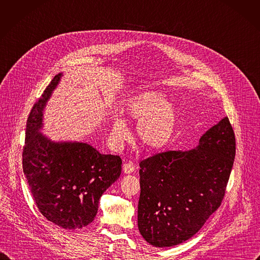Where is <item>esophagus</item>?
<instances>
[{"label": "esophagus", "instance_id": "esophagus-1", "mask_svg": "<svg viewBox=\"0 0 260 260\" xmlns=\"http://www.w3.org/2000/svg\"><path fill=\"white\" fill-rule=\"evenodd\" d=\"M136 169L135 165L133 162H127V163H124L123 164V171L125 172V174H132V172H134Z\"/></svg>", "mask_w": 260, "mask_h": 260}]
</instances>
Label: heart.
Instances as JSON below:
<instances>
[{
  "label": "heart",
  "instance_id": "1",
  "mask_svg": "<svg viewBox=\"0 0 260 260\" xmlns=\"http://www.w3.org/2000/svg\"><path fill=\"white\" fill-rule=\"evenodd\" d=\"M128 116L136 120L138 135L142 143L150 148L164 146L174 135L177 124V109L166 102V97L158 91L144 92L133 98L127 105ZM112 135L121 141L127 136L123 119L116 118L112 126Z\"/></svg>",
  "mask_w": 260,
  "mask_h": 260
}]
</instances>
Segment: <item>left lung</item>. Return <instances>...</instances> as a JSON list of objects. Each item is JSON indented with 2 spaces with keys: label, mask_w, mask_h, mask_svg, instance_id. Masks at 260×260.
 <instances>
[{
  "label": "left lung",
  "mask_w": 260,
  "mask_h": 260,
  "mask_svg": "<svg viewBox=\"0 0 260 260\" xmlns=\"http://www.w3.org/2000/svg\"><path fill=\"white\" fill-rule=\"evenodd\" d=\"M228 117L207 131L191 150H166L140 162L138 228L157 248L192 237L220 206L235 158Z\"/></svg>",
  "instance_id": "left-lung-1"
}]
</instances>
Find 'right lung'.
<instances>
[{
	"label": "right lung",
	"mask_w": 260,
	"mask_h": 260,
	"mask_svg": "<svg viewBox=\"0 0 260 260\" xmlns=\"http://www.w3.org/2000/svg\"><path fill=\"white\" fill-rule=\"evenodd\" d=\"M61 74L51 80L27 119L23 170L40 212L64 229L88 226L102 193L121 175L119 155L80 142H52L40 133L43 110Z\"/></svg>",
	"instance_id": "add662e5"
}]
</instances>
